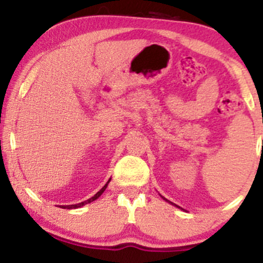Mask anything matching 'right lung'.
Wrapping results in <instances>:
<instances>
[{"mask_svg": "<svg viewBox=\"0 0 263 263\" xmlns=\"http://www.w3.org/2000/svg\"><path fill=\"white\" fill-rule=\"evenodd\" d=\"M109 181H110V179H109ZM109 181H108L107 183H105V185H104V187L102 188V190L99 191V192H98V193H95V195L92 196L91 198H89V200L84 201V202H80V203H76V205H67V206H61V208H62V209H68V210H72V209H79V208H81V206L86 205V203H90V202H92V201H95V200H97L98 197H100V195H102V193L104 192V191H105V188H107V185H108V183H109Z\"/></svg>", "mask_w": 263, "mask_h": 263, "instance_id": "right-lung-1", "label": "right lung"}]
</instances>
